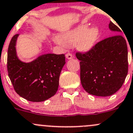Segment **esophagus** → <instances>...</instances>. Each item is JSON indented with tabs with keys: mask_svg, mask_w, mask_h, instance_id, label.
I'll list each match as a JSON object with an SVG mask.
<instances>
[{
	"mask_svg": "<svg viewBox=\"0 0 133 133\" xmlns=\"http://www.w3.org/2000/svg\"><path fill=\"white\" fill-rule=\"evenodd\" d=\"M65 57H66V58H68V59H72L73 56H72V55L71 54L68 53V54H67L66 55H65Z\"/></svg>",
	"mask_w": 133,
	"mask_h": 133,
	"instance_id": "obj_1",
	"label": "esophagus"
}]
</instances>
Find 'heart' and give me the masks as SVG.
Wrapping results in <instances>:
<instances>
[{"label":"heart","instance_id":"1","mask_svg":"<svg viewBox=\"0 0 133 133\" xmlns=\"http://www.w3.org/2000/svg\"><path fill=\"white\" fill-rule=\"evenodd\" d=\"M99 36V29L97 26L88 28L87 25H82L64 32L58 37H53L55 43L67 47H72L77 44L81 51L88 53L96 46Z\"/></svg>","mask_w":133,"mask_h":133}]
</instances>
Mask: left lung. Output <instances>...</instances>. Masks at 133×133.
I'll return each mask as SVG.
<instances>
[{"label": "left lung", "instance_id": "1", "mask_svg": "<svg viewBox=\"0 0 133 133\" xmlns=\"http://www.w3.org/2000/svg\"><path fill=\"white\" fill-rule=\"evenodd\" d=\"M109 29L117 34L121 29L110 21ZM128 46L121 35L97 43L85 54L76 53L80 61V79L87 92L96 96H111L122 86L128 72Z\"/></svg>", "mask_w": 133, "mask_h": 133}]
</instances>
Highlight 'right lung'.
<instances>
[{
    "label": "right lung",
    "instance_id": "obj_1",
    "mask_svg": "<svg viewBox=\"0 0 133 133\" xmlns=\"http://www.w3.org/2000/svg\"><path fill=\"white\" fill-rule=\"evenodd\" d=\"M19 34L12 37L8 51V71L16 93L32 102L44 101L57 93L65 55L46 54L34 61H21L16 52Z\"/></svg>",
    "mask_w": 133,
    "mask_h": 133
}]
</instances>
